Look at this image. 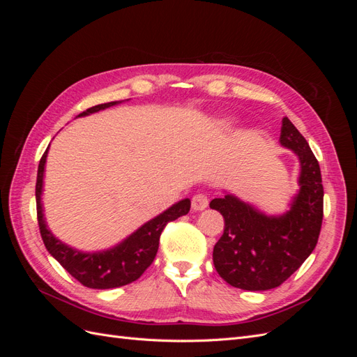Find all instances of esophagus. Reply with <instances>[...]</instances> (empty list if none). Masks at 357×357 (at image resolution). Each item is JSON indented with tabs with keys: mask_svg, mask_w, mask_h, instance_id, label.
Returning <instances> with one entry per match:
<instances>
[{
	"mask_svg": "<svg viewBox=\"0 0 357 357\" xmlns=\"http://www.w3.org/2000/svg\"><path fill=\"white\" fill-rule=\"evenodd\" d=\"M207 207H208L207 195H204V193H197V195H193V198H192V208L193 210L202 211Z\"/></svg>",
	"mask_w": 357,
	"mask_h": 357,
	"instance_id": "34e87169",
	"label": "esophagus"
}]
</instances>
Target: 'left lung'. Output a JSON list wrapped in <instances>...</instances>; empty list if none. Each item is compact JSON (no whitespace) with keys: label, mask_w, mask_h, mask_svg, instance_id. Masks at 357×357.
I'll use <instances>...</instances> for the list:
<instances>
[{"label":"left lung","mask_w":357,"mask_h":357,"mask_svg":"<svg viewBox=\"0 0 357 357\" xmlns=\"http://www.w3.org/2000/svg\"><path fill=\"white\" fill-rule=\"evenodd\" d=\"M280 144L299 158V192L282 215H266L253 205L226 193L210 202L220 211L225 229L213 250L215 271L234 287H278L305 262L317 244L323 220L320 167L307 139L287 117Z\"/></svg>","instance_id":"obj_1"}]
</instances>
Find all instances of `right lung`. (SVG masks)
<instances>
[{
	"label": "right lung",
	"instance_id": "add662e5",
	"mask_svg": "<svg viewBox=\"0 0 357 357\" xmlns=\"http://www.w3.org/2000/svg\"><path fill=\"white\" fill-rule=\"evenodd\" d=\"M122 101H113L91 107L80 116H88L104 109H109ZM49 147L41 156L37 172L36 183V199H37V219L43 243L47 252L67 269V271L80 282L83 286L91 289H113L121 287L135 282L142 277L146 269L152 265L158 253L159 238L168 222L178 219L190 210V199H181L177 204L171 205L168 210L156 215L155 219L144 223L122 243L109 248V250L84 253L80 250L63 244L53 235L45 220L43 213L41 193H43V178H45V165Z\"/></svg>",
	"mask_w": 357,
	"mask_h": 357
}]
</instances>
